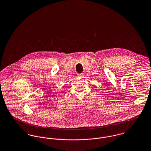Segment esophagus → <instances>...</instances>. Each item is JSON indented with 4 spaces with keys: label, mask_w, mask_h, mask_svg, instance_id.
Instances as JSON below:
<instances>
[{
    "label": "esophagus",
    "mask_w": 151,
    "mask_h": 151,
    "mask_svg": "<svg viewBox=\"0 0 151 151\" xmlns=\"http://www.w3.org/2000/svg\"><path fill=\"white\" fill-rule=\"evenodd\" d=\"M83 76H84L83 73H81V74H78V76L79 77H83Z\"/></svg>",
    "instance_id": "esophagus-1"
}]
</instances>
